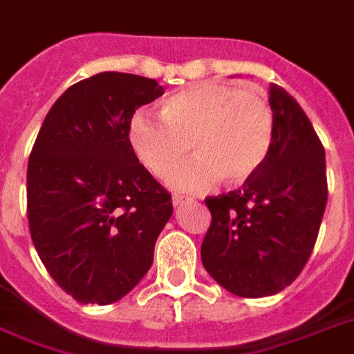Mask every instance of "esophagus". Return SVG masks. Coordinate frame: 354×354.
Instances as JSON below:
<instances>
[{"label":"esophagus","mask_w":354,"mask_h":354,"mask_svg":"<svg viewBox=\"0 0 354 354\" xmlns=\"http://www.w3.org/2000/svg\"><path fill=\"white\" fill-rule=\"evenodd\" d=\"M189 202H193V198H189V196H182V195H174L172 196V204L174 206H183V204H189Z\"/></svg>","instance_id":"1"}]
</instances>
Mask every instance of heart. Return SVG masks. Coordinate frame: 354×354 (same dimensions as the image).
Listing matches in <instances>:
<instances>
[{
  "label": "heart",
  "mask_w": 354,
  "mask_h": 354,
  "mask_svg": "<svg viewBox=\"0 0 354 354\" xmlns=\"http://www.w3.org/2000/svg\"><path fill=\"white\" fill-rule=\"evenodd\" d=\"M274 141V117L266 94L256 88L206 81L172 94L161 105V118L135 113L129 142L142 165L185 193H204L221 178L228 185L249 182L269 158Z\"/></svg>",
  "instance_id": "heart-1"
}]
</instances>
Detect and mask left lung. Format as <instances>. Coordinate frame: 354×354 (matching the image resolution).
<instances>
[{"instance_id": "1", "label": "left lung", "mask_w": 354, "mask_h": 354, "mask_svg": "<svg viewBox=\"0 0 354 354\" xmlns=\"http://www.w3.org/2000/svg\"><path fill=\"white\" fill-rule=\"evenodd\" d=\"M274 141L260 171L226 195L207 196L212 225L202 263L237 297L274 295L306 266L327 206L325 148L284 88L271 83Z\"/></svg>"}]
</instances>
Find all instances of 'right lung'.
I'll return each mask as SVG.
<instances>
[{"mask_svg": "<svg viewBox=\"0 0 354 354\" xmlns=\"http://www.w3.org/2000/svg\"><path fill=\"white\" fill-rule=\"evenodd\" d=\"M163 93L156 80L102 72L66 88L37 135L27 165L31 239L77 303H115L152 266L172 201L135 156L129 120Z\"/></svg>", "mask_w": 354, "mask_h": 354, "instance_id": "obj_1", "label": "right lung"}]
</instances>
